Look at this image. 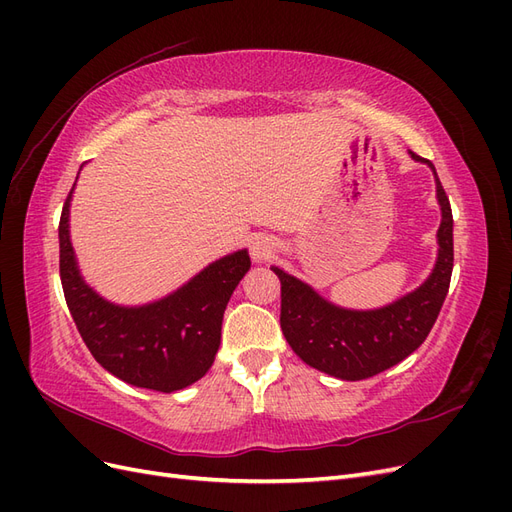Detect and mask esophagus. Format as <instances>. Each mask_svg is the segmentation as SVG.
<instances>
[{
    "instance_id": "1",
    "label": "esophagus",
    "mask_w": 512,
    "mask_h": 512,
    "mask_svg": "<svg viewBox=\"0 0 512 512\" xmlns=\"http://www.w3.org/2000/svg\"><path fill=\"white\" fill-rule=\"evenodd\" d=\"M250 254H252V258H254L256 262L269 260L271 254H273V241H271L267 235L256 237V239L252 241V245H250Z\"/></svg>"
}]
</instances>
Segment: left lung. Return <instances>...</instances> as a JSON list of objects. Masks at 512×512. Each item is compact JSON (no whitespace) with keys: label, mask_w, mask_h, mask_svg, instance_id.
<instances>
[{"label":"left lung","mask_w":512,"mask_h":512,"mask_svg":"<svg viewBox=\"0 0 512 512\" xmlns=\"http://www.w3.org/2000/svg\"><path fill=\"white\" fill-rule=\"evenodd\" d=\"M410 156L431 166L442 207L438 262L421 288L386 307L352 312L331 305L297 277L273 267L282 282L280 324L286 342L307 365L324 374L342 380H365L404 361L425 342L446 299L453 273L451 203L433 164L414 151Z\"/></svg>","instance_id":"8db88e82"}]
</instances>
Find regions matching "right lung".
<instances>
[{
    "mask_svg": "<svg viewBox=\"0 0 512 512\" xmlns=\"http://www.w3.org/2000/svg\"><path fill=\"white\" fill-rule=\"evenodd\" d=\"M66 198L59 220V275L85 346L113 376L141 389L173 393L207 374L220 348L232 290L250 269L245 250L215 260L177 292L143 307H119L91 290L76 269Z\"/></svg>",
    "mask_w": 512,
    "mask_h": 512,
    "instance_id": "add662e5",
    "label": "right lung"
}]
</instances>
